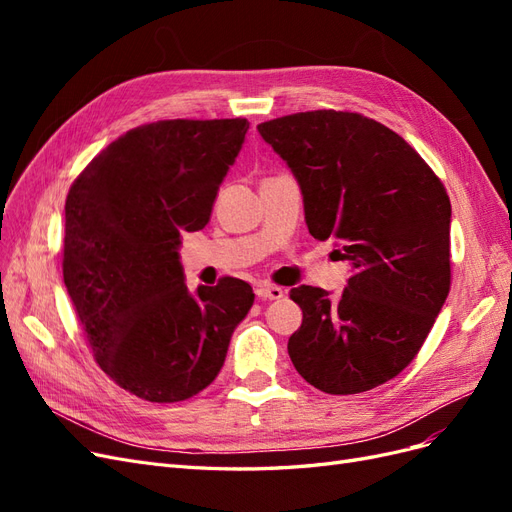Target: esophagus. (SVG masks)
<instances>
[{
  "mask_svg": "<svg viewBox=\"0 0 512 512\" xmlns=\"http://www.w3.org/2000/svg\"><path fill=\"white\" fill-rule=\"evenodd\" d=\"M258 299H269V301H280L286 297V290L280 286H271V284H260L256 288Z\"/></svg>",
  "mask_w": 512,
  "mask_h": 512,
  "instance_id": "esophagus-1",
  "label": "esophagus"
}]
</instances>
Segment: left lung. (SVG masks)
Returning <instances> with one entry per match:
<instances>
[{
  "label": "left lung",
  "mask_w": 512,
  "mask_h": 512,
  "mask_svg": "<svg viewBox=\"0 0 512 512\" xmlns=\"http://www.w3.org/2000/svg\"><path fill=\"white\" fill-rule=\"evenodd\" d=\"M297 177L309 235L333 239L348 286H299L288 339L294 369L331 395L363 393L404 371L451 288V200L393 130L348 111H307L258 126Z\"/></svg>",
  "instance_id": "1"
}]
</instances>
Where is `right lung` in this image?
<instances>
[{"instance_id":"1","label":"right lung","mask_w":512,"mask_h":512,"mask_svg":"<svg viewBox=\"0 0 512 512\" xmlns=\"http://www.w3.org/2000/svg\"><path fill=\"white\" fill-rule=\"evenodd\" d=\"M247 128L241 117L145 123L68 192L64 284L96 363L136 397L175 404L207 389L254 303L237 277L190 294L177 252L209 222Z\"/></svg>"}]
</instances>
